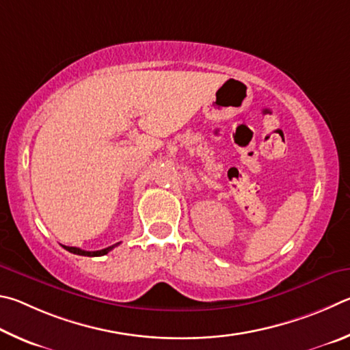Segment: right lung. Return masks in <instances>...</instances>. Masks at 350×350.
Returning a JSON list of instances; mask_svg holds the SVG:
<instances>
[{
    "label": "right lung",
    "mask_w": 350,
    "mask_h": 350,
    "mask_svg": "<svg viewBox=\"0 0 350 350\" xmlns=\"http://www.w3.org/2000/svg\"><path fill=\"white\" fill-rule=\"evenodd\" d=\"M118 246V243L113 244V246H109L106 249H101V250H95V252H89V250H83V249H78V247H69V246H63L66 250H69L70 254H75V255H83V256H101V255H106L107 252H110L113 247Z\"/></svg>",
    "instance_id": "add662e5"
}]
</instances>
